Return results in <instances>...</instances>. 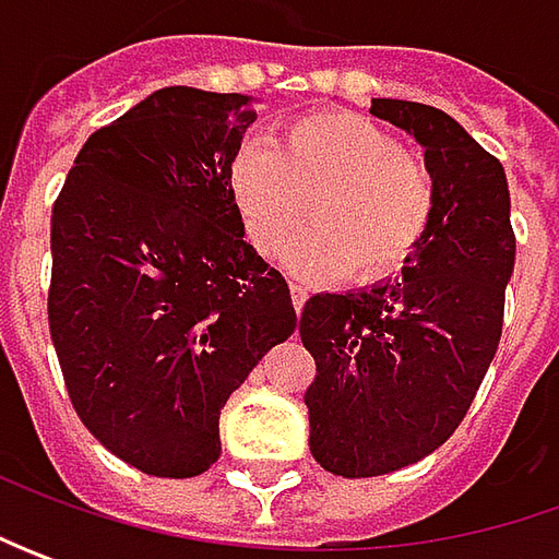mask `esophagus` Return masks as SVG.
<instances>
[{
    "mask_svg": "<svg viewBox=\"0 0 559 559\" xmlns=\"http://www.w3.org/2000/svg\"><path fill=\"white\" fill-rule=\"evenodd\" d=\"M289 292H292V305H295V311L301 313V308H305V301H308V289H305L301 283H292Z\"/></svg>",
    "mask_w": 559,
    "mask_h": 559,
    "instance_id": "esophagus-1",
    "label": "esophagus"
}]
</instances>
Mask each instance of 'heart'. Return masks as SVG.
<instances>
[{"label": "heart", "mask_w": 559, "mask_h": 559, "mask_svg": "<svg viewBox=\"0 0 559 559\" xmlns=\"http://www.w3.org/2000/svg\"><path fill=\"white\" fill-rule=\"evenodd\" d=\"M313 198V226L286 251L301 280H382L404 267L436 217V180L373 120L320 111L292 120L273 145L248 142L229 164V199L248 242L276 254L301 226Z\"/></svg>", "instance_id": "heart-1"}]
</instances>
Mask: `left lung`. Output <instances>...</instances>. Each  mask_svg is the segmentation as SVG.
Here are the masks:
<instances>
[{
  "mask_svg": "<svg viewBox=\"0 0 559 559\" xmlns=\"http://www.w3.org/2000/svg\"><path fill=\"white\" fill-rule=\"evenodd\" d=\"M370 115L423 145L439 202L401 276L317 292L301 311L317 360L308 444L345 479L395 473L451 439L498 352L516 261L501 162L432 105L373 98Z\"/></svg>",
  "mask_w": 559,
  "mask_h": 559,
  "instance_id": "left-lung-1",
  "label": "left lung"
}]
</instances>
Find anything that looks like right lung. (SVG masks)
<instances>
[{
	"mask_svg": "<svg viewBox=\"0 0 559 559\" xmlns=\"http://www.w3.org/2000/svg\"><path fill=\"white\" fill-rule=\"evenodd\" d=\"M254 120L242 93L158 90L86 140L52 207L49 333L68 395L148 476L221 457L226 397L298 323L229 199Z\"/></svg>",
	"mask_w": 559,
	"mask_h": 559,
	"instance_id": "add662e5",
	"label": "right lung"
}]
</instances>
